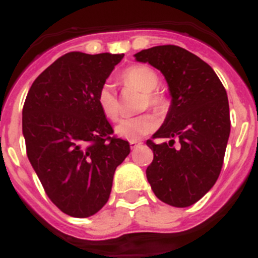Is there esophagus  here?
<instances>
[{
  "label": "esophagus",
  "instance_id": "esophagus-1",
  "mask_svg": "<svg viewBox=\"0 0 258 258\" xmlns=\"http://www.w3.org/2000/svg\"><path fill=\"white\" fill-rule=\"evenodd\" d=\"M129 143H131V149H136V147H138V146L142 145V142H141V141H129Z\"/></svg>",
  "mask_w": 258,
  "mask_h": 258
}]
</instances>
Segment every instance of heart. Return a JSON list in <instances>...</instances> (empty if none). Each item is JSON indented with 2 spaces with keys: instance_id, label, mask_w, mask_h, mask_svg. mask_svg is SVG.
Returning <instances> with one entry per match:
<instances>
[{
  "instance_id": "1",
  "label": "heart",
  "mask_w": 258,
  "mask_h": 258,
  "mask_svg": "<svg viewBox=\"0 0 258 258\" xmlns=\"http://www.w3.org/2000/svg\"><path fill=\"white\" fill-rule=\"evenodd\" d=\"M121 80L126 85L133 86L143 93L141 108H152L156 112L163 111L165 107V98L156 92L159 85V77L156 72L147 66H133L125 70L121 75ZM97 103L101 112L108 120L116 121L120 115V106L115 89L108 83L103 84L97 93ZM159 125V120L152 113H142L134 117L122 118L115 127L118 137L125 140L137 141L146 134L154 132Z\"/></svg>"
}]
</instances>
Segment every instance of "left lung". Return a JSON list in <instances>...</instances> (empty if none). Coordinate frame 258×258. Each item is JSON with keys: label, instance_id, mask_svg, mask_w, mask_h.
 Here are the masks:
<instances>
[{"label": "left lung", "instance_id": "left-lung-1", "mask_svg": "<svg viewBox=\"0 0 258 258\" xmlns=\"http://www.w3.org/2000/svg\"><path fill=\"white\" fill-rule=\"evenodd\" d=\"M165 77L172 95L161 127L147 141L154 160L146 174L161 202L178 208L202 199L216 183L230 136L226 90L211 66L175 45H161L137 52ZM156 138H169L156 144ZM178 148H173L175 140Z\"/></svg>", "mask_w": 258, "mask_h": 258}]
</instances>
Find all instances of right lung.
I'll return each mask as SVG.
<instances>
[{
	"label": "right lung",
	"mask_w": 258,
	"mask_h": 258,
	"mask_svg": "<svg viewBox=\"0 0 258 258\" xmlns=\"http://www.w3.org/2000/svg\"><path fill=\"white\" fill-rule=\"evenodd\" d=\"M122 56L67 52L33 81L23 106L27 156L49 199L72 217L106 204L116 168L131 152L97 103Z\"/></svg>",
	"instance_id": "obj_1"
}]
</instances>
